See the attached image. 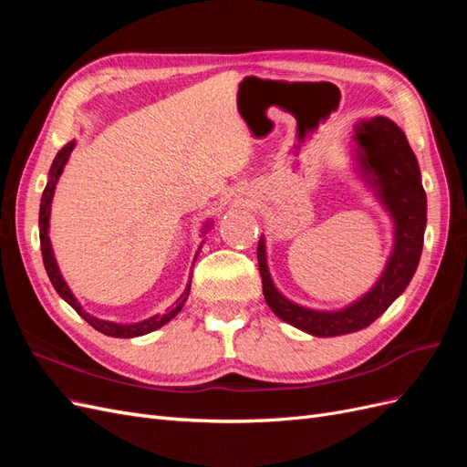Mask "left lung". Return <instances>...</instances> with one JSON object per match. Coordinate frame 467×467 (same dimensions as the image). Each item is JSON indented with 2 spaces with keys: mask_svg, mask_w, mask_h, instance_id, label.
<instances>
[{
  "mask_svg": "<svg viewBox=\"0 0 467 467\" xmlns=\"http://www.w3.org/2000/svg\"><path fill=\"white\" fill-rule=\"evenodd\" d=\"M364 167L376 177V185L395 220V249L378 285L341 312H316L296 306L282 296L265 263V245L259 242L257 259L263 278V294L268 307L309 335L335 337L355 333L378 319L407 288L420 259L427 225V194L420 185L417 158L405 134L389 119L376 117L357 129Z\"/></svg>",
  "mask_w": 467,
  "mask_h": 467,
  "instance_id": "left-lung-1",
  "label": "left lung"
}]
</instances>
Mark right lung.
I'll return each instance as SVG.
<instances>
[{
	"label": "right lung",
	"instance_id": "add662e5",
	"mask_svg": "<svg viewBox=\"0 0 467 467\" xmlns=\"http://www.w3.org/2000/svg\"><path fill=\"white\" fill-rule=\"evenodd\" d=\"M74 150V142H69L66 148H62L58 151V155H56V160L52 163V169H50V179L47 182V189L45 192H42V201H40V214H38V234H40V251H42V261H45V268L48 273V278L52 282V286L56 288V292H58L62 298L72 306L76 312L86 319L93 329L101 331L109 337H120V338H130V337H140V335H146V333H151L155 329H160L161 325H165L169 319H173L179 312L182 304L187 302V296H189V288L185 290V294L181 296V298L175 302V306L169 309L167 314L163 316H155V317H150L142 323H132V325H119V323H110V321H103V319H97L89 314H86L81 309V306L78 304V300L72 296V292H69V288L66 286V282L58 271V265H56L54 261V255H52V247H50V239H48V216H50V202H52V194H54V189H56V182H58V177L62 175V169L67 161V155L72 153Z\"/></svg>",
	"mask_w": 467,
	"mask_h": 467
}]
</instances>
